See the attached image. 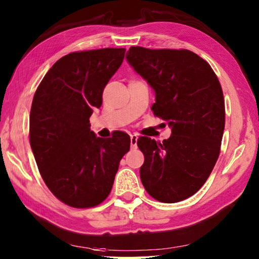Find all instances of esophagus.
I'll list each match as a JSON object with an SVG mask.
<instances>
[{
	"label": "esophagus",
	"instance_id": "34e87169",
	"mask_svg": "<svg viewBox=\"0 0 259 259\" xmlns=\"http://www.w3.org/2000/svg\"><path fill=\"white\" fill-rule=\"evenodd\" d=\"M137 142H138V136H137V135H130V144H131V147H133V148L137 147Z\"/></svg>",
	"mask_w": 259,
	"mask_h": 259
}]
</instances>
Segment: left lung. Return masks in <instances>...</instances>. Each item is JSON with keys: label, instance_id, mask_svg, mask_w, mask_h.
I'll list each match as a JSON object with an SVG mask.
<instances>
[{"label": "left lung", "instance_id": "8db88e82", "mask_svg": "<svg viewBox=\"0 0 259 259\" xmlns=\"http://www.w3.org/2000/svg\"><path fill=\"white\" fill-rule=\"evenodd\" d=\"M125 59L152 87L154 114L172 131L162 143L138 139L145 189L162 203L189 198L207 180L220 155L225 110L219 79L205 60L188 50L133 46Z\"/></svg>", "mask_w": 259, "mask_h": 259}]
</instances>
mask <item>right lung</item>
Here are the masks:
<instances>
[{
  "mask_svg": "<svg viewBox=\"0 0 259 259\" xmlns=\"http://www.w3.org/2000/svg\"><path fill=\"white\" fill-rule=\"evenodd\" d=\"M124 49L74 52L53 64L32 100L29 136L37 166L56 198L77 208L101 204L113 186L130 137H97L89 117L102 105Z\"/></svg>",
  "mask_w": 259,
  "mask_h": 259,
  "instance_id": "1",
  "label": "right lung"
}]
</instances>
